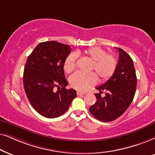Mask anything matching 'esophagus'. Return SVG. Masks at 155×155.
Instances as JSON below:
<instances>
[{
	"label": "esophagus",
	"instance_id": "esophagus-1",
	"mask_svg": "<svg viewBox=\"0 0 155 155\" xmlns=\"http://www.w3.org/2000/svg\"><path fill=\"white\" fill-rule=\"evenodd\" d=\"M76 94H77L78 96H84V94H86L85 92H82V91H77L76 92Z\"/></svg>",
	"mask_w": 155,
	"mask_h": 155
}]
</instances>
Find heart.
Returning <instances> with one entry per match:
<instances>
[{"label": "heart", "mask_w": 155, "mask_h": 155, "mask_svg": "<svg viewBox=\"0 0 155 155\" xmlns=\"http://www.w3.org/2000/svg\"><path fill=\"white\" fill-rule=\"evenodd\" d=\"M86 55L93 61L91 69L95 70L100 79L103 81H108L115 74L117 68V60L115 57L110 54H106V51L102 47H92L85 51ZM78 55L76 53L70 54L64 61V70L70 72L74 70ZM98 81L96 73H84L77 71L70 76L69 82L71 86L76 89L85 91L94 86Z\"/></svg>", "instance_id": "1"}]
</instances>
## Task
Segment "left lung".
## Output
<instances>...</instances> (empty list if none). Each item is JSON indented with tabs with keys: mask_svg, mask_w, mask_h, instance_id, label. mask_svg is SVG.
<instances>
[{
	"mask_svg": "<svg viewBox=\"0 0 155 155\" xmlns=\"http://www.w3.org/2000/svg\"><path fill=\"white\" fill-rule=\"evenodd\" d=\"M117 68L106 83L96 87V102L89 108L91 114L103 122H110L125 113L133 101L137 87V77L133 59L120 48ZM107 93L102 97L101 94Z\"/></svg>",
	"mask_w": 155,
	"mask_h": 155,
	"instance_id": "left-lung-1",
	"label": "left lung"
}]
</instances>
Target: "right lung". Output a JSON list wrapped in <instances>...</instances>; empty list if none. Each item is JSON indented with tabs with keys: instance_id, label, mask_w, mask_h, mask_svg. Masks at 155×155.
Instances as JSON below:
<instances>
[{
	"instance_id": "1",
	"label": "right lung",
	"mask_w": 155,
	"mask_h": 155,
	"mask_svg": "<svg viewBox=\"0 0 155 155\" xmlns=\"http://www.w3.org/2000/svg\"><path fill=\"white\" fill-rule=\"evenodd\" d=\"M70 52L69 45L49 41L40 43L28 57L23 73L25 91L32 106L42 116H60L77 96L73 88H66L64 65ZM55 87L58 88L57 92Z\"/></svg>"
}]
</instances>
